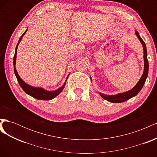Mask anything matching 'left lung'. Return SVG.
I'll return each mask as SVG.
<instances>
[{
    "label": "left lung",
    "instance_id": "8db88e82",
    "mask_svg": "<svg viewBox=\"0 0 157 157\" xmlns=\"http://www.w3.org/2000/svg\"><path fill=\"white\" fill-rule=\"evenodd\" d=\"M136 35L137 37H138V39H140V42H141V44H142V45H143V47H144V73H143V75H142L140 80H139V82H137V84L134 88H133L132 90H129V91L124 92V93L118 94L115 95V96H107V95L100 94L101 96L103 99H106V100H107L109 102L122 103V102H124V101L128 100V99H130L132 97L136 96V95L140 92L141 88H143L145 82V80L147 77V75H148V71H149V62H148V59H147V52L146 45L145 44L144 41L143 40V39H142L141 36H140L138 32L136 31Z\"/></svg>",
    "mask_w": 157,
    "mask_h": 157
}]
</instances>
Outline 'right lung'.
<instances>
[{"label":"right lung","instance_id":"add662e5","mask_svg":"<svg viewBox=\"0 0 157 157\" xmlns=\"http://www.w3.org/2000/svg\"><path fill=\"white\" fill-rule=\"evenodd\" d=\"M27 30L25 31V33H23V34L20 36V40L18 41V43L17 44V46L16 48V52H15V54H14L13 56V69H14V73H15V75L16 76V78L17 81L20 84V86L21 87V88L24 90L25 92L27 94L30 95L31 96L37 99H40V100H50V99L54 98L55 97H56L62 91L63 88L65 87V85L66 83V81H67V80H66L65 82L64 83V84L62 86H61L60 88L54 90V91H47V90H45L44 89H42L41 88H38V87H33L30 85L27 84V83H25L23 80L20 78V76H19L16 69V54H17V46L20 44V42L21 40V39L23 38V35H25V33H26Z\"/></svg>","mask_w":157,"mask_h":157}]
</instances>
